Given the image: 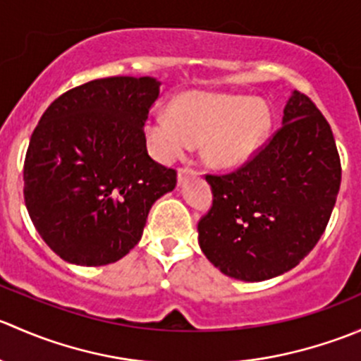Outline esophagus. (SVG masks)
<instances>
[{"mask_svg": "<svg viewBox=\"0 0 361 361\" xmlns=\"http://www.w3.org/2000/svg\"><path fill=\"white\" fill-rule=\"evenodd\" d=\"M190 174H197V171H195L194 167H188V166L180 167V169H178V181L181 183V181H183L187 176H190Z\"/></svg>", "mask_w": 361, "mask_h": 361, "instance_id": "1", "label": "esophagus"}]
</instances>
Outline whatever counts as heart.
Wrapping results in <instances>:
<instances>
[{
	"label": "heart",
	"mask_w": 361,
	"mask_h": 361,
	"mask_svg": "<svg viewBox=\"0 0 361 361\" xmlns=\"http://www.w3.org/2000/svg\"><path fill=\"white\" fill-rule=\"evenodd\" d=\"M269 127L267 108L251 97L188 92L173 101L169 115L152 116L145 133L160 160L176 157L192 141H204L207 162L234 167L258 150Z\"/></svg>",
	"instance_id": "b5f03b06"
}]
</instances>
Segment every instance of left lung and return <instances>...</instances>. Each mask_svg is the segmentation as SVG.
<instances>
[{
    "instance_id": "8db88e82",
    "label": "left lung",
    "mask_w": 361,
    "mask_h": 361,
    "mask_svg": "<svg viewBox=\"0 0 361 361\" xmlns=\"http://www.w3.org/2000/svg\"><path fill=\"white\" fill-rule=\"evenodd\" d=\"M341 173L330 123L295 90L283 126L243 166L206 174L213 204L197 224L202 253L241 281L290 271L325 232Z\"/></svg>"
}]
</instances>
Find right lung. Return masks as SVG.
<instances>
[{"label": "right lung", "instance_id": "add662e5", "mask_svg": "<svg viewBox=\"0 0 361 361\" xmlns=\"http://www.w3.org/2000/svg\"><path fill=\"white\" fill-rule=\"evenodd\" d=\"M159 87L150 76L92 80L39 118L24 160V201L43 241L69 264L126 257L152 204L176 187V171L147 150L145 123Z\"/></svg>", "mask_w": 361, "mask_h": 361}]
</instances>
